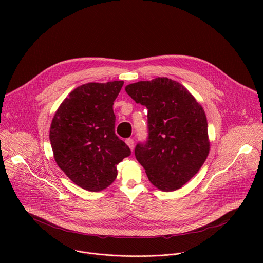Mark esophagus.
<instances>
[{
	"mask_svg": "<svg viewBox=\"0 0 263 263\" xmlns=\"http://www.w3.org/2000/svg\"><path fill=\"white\" fill-rule=\"evenodd\" d=\"M126 143L130 147L131 151H133V148H134V140L132 138H128V139H126Z\"/></svg>",
	"mask_w": 263,
	"mask_h": 263,
	"instance_id": "obj_1",
	"label": "esophagus"
}]
</instances>
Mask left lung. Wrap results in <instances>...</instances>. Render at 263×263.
Here are the masks:
<instances>
[{
    "instance_id": "1",
    "label": "left lung",
    "mask_w": 263,
    "mask_h": 263,
    "mask_svg": "<svg viewBox=\"0 0 263 263\" xmlns=\"http://www.w3.org/2000/svg\"><path fill=\"white\" fill-rule=\"evenodd\" d=\"M147 109L148 138L135 157L151 183L162 192L177 191L204 164L210 149L205 111L182 84L166 77L125 87Z\"/></svg>"
}]
</instances>
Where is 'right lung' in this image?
Masks as SVG:
<instances>
[{
  "label": "right lung",
  "mask_w": 263,
  "mask_h": 263,
  "mask_svg": "<svg viewBox=\"0 0 263 263\" xmlns=\"http://www.w3.org/2000/svg\"><path fill=\"white\" fill-rule=\"evenodd\" d=\"M124 81L86 83L63 100L52 120L50 140L57 165L81 189L101 192L131 154L115 132L114 102Z\"/></svg>",
  "instance_id": "right-lung-1"
}]
</instances>
